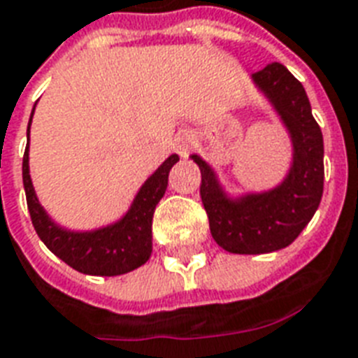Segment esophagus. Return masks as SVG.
Listing matches in <instances>:
<instances>
[{"label":"esophagus","instance_id":"obj_1","mask_svg":"<svg viewBox=\"0 0 358 358\" xmlns=\"http://www.w3.org/2000/svg\"><path fill=\"white\" fill-rule=\"evenodd\" d=\"M194 145V136L192 134H182L179 136V140H177V151L185 157V155L192 149Z\"/></svg>","mask_w":358,"mask_h":358}]
</instances>
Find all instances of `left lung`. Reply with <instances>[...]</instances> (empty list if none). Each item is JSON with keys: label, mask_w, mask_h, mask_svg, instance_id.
Listing matches in <instances>:
<instances>
[{"label": "left lung", "mask_w": 358, "mask_h": 358, "mask_svg": "<svg viewBox=\"0 0 358 358\" xmlns=\"http://www.w3.org/2000/svg\"><path fill=\"white\" fill-rule=\"evenodd\" d=\"M287 132L292 162L284 179L259 192L231 194L217 170L198 153L201 201L218 246L231 254H268L297 239L323 196V134L303 84L284 65L271 63L250 76Z\"/></svg>", "instance_id": "1"}]
</instances>
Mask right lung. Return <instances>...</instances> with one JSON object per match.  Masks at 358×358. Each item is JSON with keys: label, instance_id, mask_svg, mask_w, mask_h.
Returning <instances> with one entry per match:
<instances>
[{"label": "right lung", "instance_id": "obj_1", "mask_svg": "<svg viewBox=\"0 0 358 358\" xmlns=\"http://www.w3.org/2000/svg\"><path fill=\"white\" fill-rule=\"evenodd\" d=\"M35 113L33 106L27 124V148L22 162V179L26 190L27 209L35 231L50 252L78 273L93 276H117L134 271L148 262L153 252V215L168 188L171 166L179 162L170 155L136 192L132 203L113 222L95 229H69L50 217L37 198L29 176V129Z\"/></svg>", "mask_w": 358, "mask_h": 358}]
</instances>
